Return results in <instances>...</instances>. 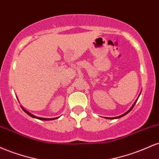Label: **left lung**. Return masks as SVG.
<instances>
[{
  "label": "left lung",
  "instance_id": "left-lung-1",
  "mask_svg": "<svg viewBox=\"0 0 159 159\" xmlns=\"http://www.w3.org/2000/svg\"><path fill=\"white\" fill-rule=\"evenodd\" d=\"M140 93L139 94V96H140ZM139 96H138V98H139ZM138 98H137V100H136V101H135V102H134V104H133V105H132V107H131V108H130V109H129V111H127V112H125V114H123L120 115V116H116V117H107V119H112V120H114V119H117V118H120V117H122V116H125V114H128V113H129V112H130V111H132V109L133 108V107H134V105H135V104H136V102H137V101H138Z\"/></svg>",
  "mask_w": 159,
  "mask_h": 159
}]
</instances>
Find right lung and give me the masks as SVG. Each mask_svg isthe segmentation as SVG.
<instances>
[{"instance_id":"1","label":"right lung","mask_w":159,"mask_h":159,"mask_svg":"<svg viewBox=\"0 0 159 159\" xmlns=\"http://www.w3.org/2000/svg\"><path fill=\"white\" fill-rule=\"evenodd\" d=\"M21 108H22L23 110H24V111H25V112L27 114H28L29 116H31V117L36 118V119H38V120H56V119H57V118H59V117H56V118H43V117H37V116H34V115H33L32 114H30V112H28V111H27L26 110H25V108H24V107H21Z\"/></svg>"}]
</instances>
